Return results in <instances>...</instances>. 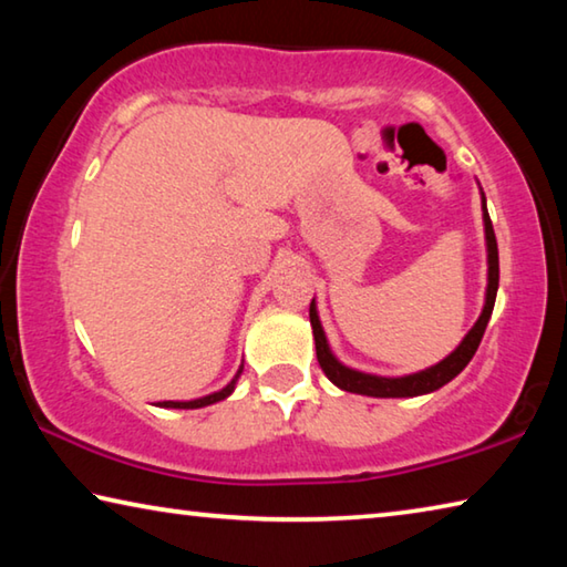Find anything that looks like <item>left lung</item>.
Listing matches in <instances>:
<instances>
[{
	"label": "left lung",
	"mask_w": 567,
	"mask_h": 567,
	"mask_svg": "<svg viewBox=\"0 0 567 567\" xmlns=\"http://www.w3.org/2000/svg\"><path fill=\"white\" fill-rule=\"evenodd\" d=\"M483 223H485V239H487V292H485V307L483 315H480L473 330L465 334V340L457 344L455 352H450L443 362L433 364V368L415 372V375L405 378H378V375H364V372L344 368L342 362L332 358L328 348V340H324L322 324L318 318V310H315V300L310 302V324L315 334V350H318V362L324 375L330 382H334L340 390L358 392V395H370V398H415L425 395V392H433L437 388L447 385L450 380L465 370V364L473 360L480 340H483L487 320H491L493 307H495V295H497V282H501V265H497V239L495 229L491 223V215H487L485 197H483Z\"/></svg>",
	"instance_id": "1"
}]
</instances>
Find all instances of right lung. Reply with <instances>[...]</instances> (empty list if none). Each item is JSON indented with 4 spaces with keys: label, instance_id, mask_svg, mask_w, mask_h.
I'll return each mask as SVG.
<instances>
[{
    "label": "right lung",
    "instance_id": "1",
    "mask_svg": "<svg viewBox=\"0 0 567 567\" xmlns=\"http://www.w3.org/2000/svg\"><path fill=\"white\" fill-rule=\"evenodd\" d=\"M239 372H243V368L237 370V375H235V380L229 382L227 388H223L219 392H213V395H207V398H199V400H189V402H175V400H165V402H157L159 408H179V410H195V408H205V405H213V402H219V400H225L229 392L235 390V382H237V378H239Z\"/></svg>",
    "mask_w": 567,
    "mask_h": 567
}]
</instances>
